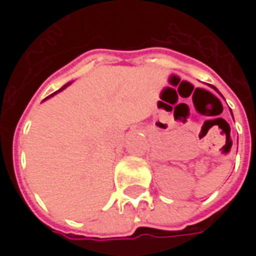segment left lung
I'll use <instances>...</instances> for the list:
<instances>
[{
    "instance_id": "8db88e82",
    "label": "left lung",
    "mask_w": 256,
    "mask_h": 256,
    "mask_svg": "<svg viewBox=\"0 0 256 256\" xmlns=\"http://www.w3.org/2000/svg\"><path fill=\"white\" fill-rule=\"evenodd\" d=\"M230 112H232V111H230Z\"/></svg>"
}]
</instances>
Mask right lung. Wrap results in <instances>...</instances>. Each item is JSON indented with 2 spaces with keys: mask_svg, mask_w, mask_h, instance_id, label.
<instances>
[{
  "mask_svg": "<svg viewBox=\"0 0 256 256\" xmlns=\"http://www.w3.org/2000/svg\"><path fill=\"white\" fill-rule=\"evenodd\" d=\"M71 84V82H68L67 84H64L63 88H62V89H58V92H62V90H63V89H66V88H67V86H68V84ZM58 92H56V93H58ZM56 93H53V94H50V96H49V97H52V96H54V94H56ZM49 97H48V98H49Z\"/></svg>",
  "mask_w": 256,
  "mask_h": 256,
  "instance_id": "add662e5",
  "label": "right lung"
}]
</instances>
